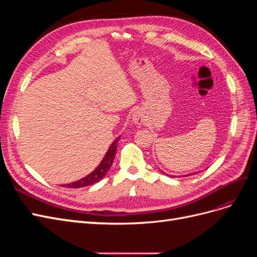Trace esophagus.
Listing matches in <instances>:
<instances>
[{
	"label": "esophagus",
	"mask_w": 257,
	"mask_h": 257,
	"mask_svg": "<svg viewBox=\"0 0 257 257\" xmlns=\"http://www.w3.org/2000/svg\"><path fill=\"white\" fill-rule=\"evenodd\" d=\"M133 121L137 124L142 123L143 122V114L139 112V111H136L134 114H133Z\"/></svg>",
	"instance_id": "1"
}]
</instances>
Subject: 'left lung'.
Here are the masks:
<instances>
[{"instance_id": "left-lung-1", "label": "left lung", "mask_w": 257, "mask_h": 257, "mask_svg": "<svg viewBox=\"0 0 257 257\" xmlns=\"http://www.w3.org/2000/svg\"><path fill=\"white\" fill-rule=\"evenodd\" d=\"M192 175H194V174H192ZM186 176H188V175H186ZM189 176H190V175H189Z\"/></svg>"}]
</instances>
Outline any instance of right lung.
Masks as SVG:
<instances>
[{
	"mask_svg": "<svg viewBox=\"0 0 257 257\" xmlns=\"http://www.w3.org/2000/svg\"><path fill=\"white\" fill-rule=\"evenodd\" d=\"M119 139H120V137L116 138L115 141L112 143V145L110 146L109 149H108L106 155L104 157L103 161L100 162V164L97 166V168L94 170V172L91 173L87 177L80 179V180H78V181H75L73 183H68V184H63L62 186H64V188H71V189H79V188H83V186L92 185V184H94V183L102 180V179L108 173V170H109L110 166L112 165V162H113L115 151H116V145H118Z\"/></svg>",
	"mask_w": 257,
	"mask_h": 257,
	"instance_id": "obj_1",
	"label": "right lung"
}]
</instances>
